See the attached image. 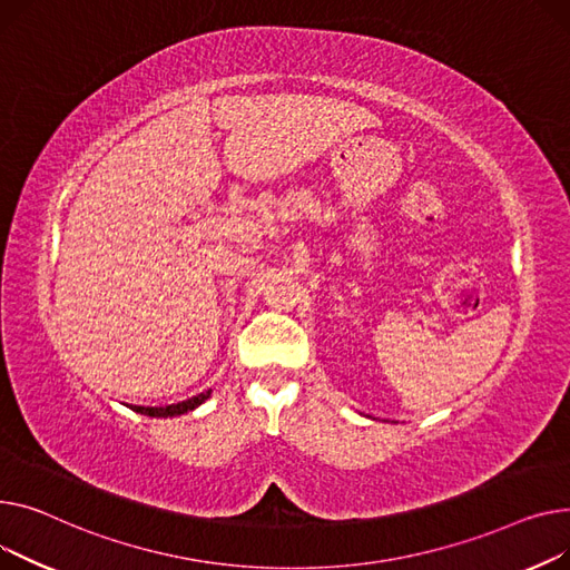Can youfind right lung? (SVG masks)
Segmentation results:
<instances>
[{"mask_svg": "<svg viewBox=\"0 0 570 570\" xmlns=\"http://www.w3.org/2000/svg\"><path fill=\"white\" fill-rule=\"evenodd\" d=\"M212 395V391H205V393H197L188 400H184V403H177V405H165V407H132V412H140V414H147V416H179V414H186L190 410H195L197 405H203L205 400Z\"/></svg>", "mask_w": 570, "mask_h": 570, "instance_id": "obj_1", "label": "right lung"}]
</instances>
